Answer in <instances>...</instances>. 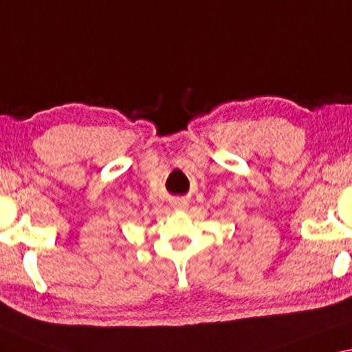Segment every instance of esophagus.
Masks as SVG:
<instances>
[{
	"label": "esophagus",
	"instance_id": "obj_1",
	"mask_svg": "<svg viewBox=\"0 0 352 352\" xmlns=\"http://www.w3.org/2000/svg\"><path fill=\"white\" fill-rule=\"evenodd\" d=\"M173 206H175V209H186L187 201H186V199H176V201L173 203Z\"/></svg>",
	"mask_w": 352,
	"mask_h": 352
}]
</instances>
